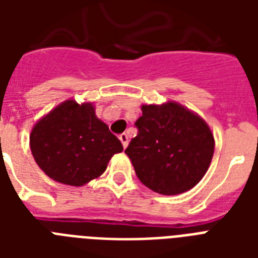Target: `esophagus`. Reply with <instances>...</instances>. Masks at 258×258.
Wrapping results in <instances>:
<instances>
[{"instance_id": "1", "label": "esophagus", "mask_w": 258, "mask_h": 258, "mask_svg": "<svg viewBox=\"0 0 258 258\" xmlns=\"http://www.w3.org/2000/svg\"><path fill=\"white\" fill-rule=\"evenodd\" d=\"M119 139H120L121 145H123V147L125 149V147H127V145H128V135H127L125 133L120 134V135H119Z\"/></svg>"}]
</instances>
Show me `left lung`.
<instances>
[{
    "label": "left lung",
    "instance_id": "left-lung-1",
    "mask_svg": "<svg viewBox=\"0 0 258 258\" xmlns=\"http://www.w3.org/2000/svg\"><path fill=\"white\" fill-rule=\"evenodd\" d=\"M138 135L124 153L142 183L163 196L192 188L208 171L214 137L206 121L175 101L143 104Z\"/></svg>",
    "mask_w": 258,
    "mask_h": 258
}]
</instances>
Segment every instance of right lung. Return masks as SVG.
<instances>
[{"label": "right lung", "instance_id": "add662e5", "mask_svg": "<svg viewBox=\"0 0 258 258\" xmlns=\"http://www.w3.org/2000/svg\"><path fill=\"white\" fill-rule=\"evenodd\" d=\"M30 150L38 167L60 183L83 186L100 176L120 141L97 119L92 103L62 101L34 124Z\"/></svg>", "mask_w": 258, "mask_h": 258}]
</instances>
